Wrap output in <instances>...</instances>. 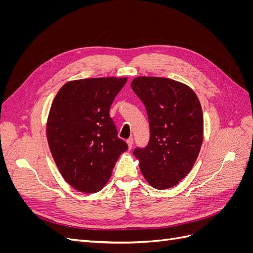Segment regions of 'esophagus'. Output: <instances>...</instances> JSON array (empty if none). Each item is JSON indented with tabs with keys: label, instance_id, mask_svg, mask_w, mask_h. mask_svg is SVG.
I'll list each match as a JSON object with an SVG mask.
<instances>
[{
	"label": "esophagus",
	"instance_id": "obj_1",
	"mask_svg": "<svg viewBox=\"0 0 253 253\" xmlns=\"http://www.w3.org/2000/svg\"><path fill=\"white\" fill-rule=\"evenodd\" d=\"M126 143H127V145H128V149H132L133 143H134V139H133V138H128V139L126 140Z\"/></svg>",
	"mask_w": 253,
	"mask_h": 253
}]
</instances>
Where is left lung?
<instances>
[{"mask_svg": "<svg viewBox=\"0 0 253 253\" xmlns=\"http://www.w3.org/2000/svg\"><path fill=\"white\" fill-rule=\"evenodd\" d=\"M134 93L143 102L150 124V140L133 152L144 178L158 190L172 188L194 166L203 135V110L186 84L169 78L137 77Z\"/></svg>", "mask_w": 253, "mask_h": 253, "instance_id": "8db88e82", "label": "left lung"}]
</instances>
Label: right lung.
<instances>
[{
  "label": "right lung",
  "mask_w": 253,
  "mask_h": 253,
  "mask_svg": "<svg viewBox=\"0 0 253 253\" xmlns=\"http://www.w3.org/2000/svg\"><path fill=\"white\" fill-rule=\"evenodd\" d=\"M126 78H89L65 83L51 103L46 135L63 178L84 193L100 191L109 181L126 141L110 117L115 97Z\"/></svg>",
  "instance_id": "obj_1"
}]
</instances>
